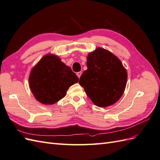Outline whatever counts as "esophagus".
Listing matches in <instances>:
<instances>
[{"label": "esophagus", "instance_id": "esophagus-1", "mask_svg": "<svg viewBox=\"0 0 160 160\" xmlns=\"http://www.w3.org/2000/svg\"><path fill=\"white\" fill-rule=\"evenodd\" d=\"M81 73H82V72H81V71H79V72H77L76 74H77V77H79V78H80V77H81Z\"/></svg>", "mask_w": 160, "mask_h": 160}]
</instances>
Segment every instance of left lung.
I'll return each instance as SVG.
<instances>
[{"label": "left lung", "mask_w": 160, "mask_h": 160, "mask_svg": "<svg viewBox=\"0 0 160 160\" xmlns=\"http://www.w3.org/2000/svg\"><path fill=\"white\" fill-rule=\"evenodd\" d=\"M88 69L79 83L93 103L105 108L122 96L127 83V71L118 58L111 52L98 48L88 55Z\"/></svg>", "instance_id": "left-lung-1"}]
</instances>
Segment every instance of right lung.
<instances>
[{
	"label": "right lung",
	"mask_w": 160,
	"mask_h": 160,
	"mask_svg": "<svg viewBox=\"0 0 160 160\" xmlns=\"http://www.w3.org/2000/svg\"><path fill=\"white\" fill-rule=\"evenodd\" d=\"M79 78L59 57L47 55L32 69L29 85L32 94L40 103L52 105L66 95L67 89Z\"/></svg>",
	"instance_id": "right-lung-1"
}]
</instances>
